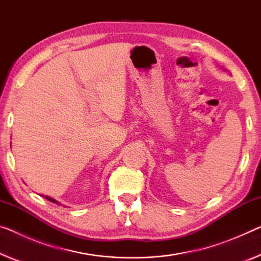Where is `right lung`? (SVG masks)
<instances>
[{"mask_svg":"<svg viewBox=\"0 0 261 261\" xmlns=\"http://www.w3.org/2000/svg\"><path fill=\"white\" fill-rule=\"evenodd\" d=\"M44 197H45L47 200H50V202H52V203H56V204H58V205H61V203L58 202V200H56L55 198H52V197H49V196H44Z\"/></svg>","mask_w":261,"mask_h":261,"instance_id":"1","label":"right lung"}]
</instances>
